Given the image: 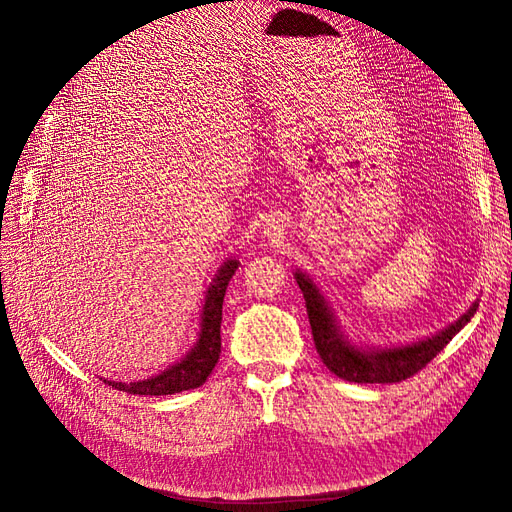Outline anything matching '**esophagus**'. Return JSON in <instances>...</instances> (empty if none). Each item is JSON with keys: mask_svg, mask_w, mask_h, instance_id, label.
I'll return each instance as SVG.
<instances>
[{"mask_svg": "<svg viewBox=\"0 0 512 512\" xmlns=\"http://www.w3.org/2000/svg\"><path fill=\"white\" fill-rule=\"evenodd\" d=\"M275 228V226H273ZM267 235H269V232H267ZM271 235H275V232H271Z\"/></svg>", "mask_w": 512, "mask_h": 512, "instance_id": "esophagus-1", "label": "esophagus"}]
</instances>
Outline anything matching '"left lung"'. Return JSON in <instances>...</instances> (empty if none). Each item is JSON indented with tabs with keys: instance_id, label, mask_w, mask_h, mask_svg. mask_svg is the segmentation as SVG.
<instances>
[{
	"instance_id": "1",
	"label": "left lung",
	"mask_w": 512,
	"mask_h": 512,
	"mask_svg": "<svg viewBox=\"0 0 512 512\" xmlns=\"http://www.w3.org/2000/svg\"><path fill=\"white\" fill-rule=\"evenodd\" d=\"M294 280H297L303 292L314 344L322 363L337 378L359 384H391L414 376L466 327L478 309V301H474L468 312L448 324V327L429 337L416 339V342L397 346H367L352 342L346 335L331 301L324 297L314 277H309L301 269H294Z\"/></svg>"
}]
</instances>
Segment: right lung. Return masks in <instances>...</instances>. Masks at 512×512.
Returning a JSON list of instances; mask_svg holds the SVG:
<instances>
[{
	"label": "right lung",
	"mask_w": 512,
	"mask_h": 512,
	"mask_svg": "<svg viewBox=\"0 0 512 512\" xmlns=\"http://www.w3.org/2000/svg\"><path fill=\"white\" fill-rule=\"evenodd\" d=\"M239 269L237 258H228L222 262V267L215 271L213 280L205 292L203 312H200V327L194 346L183 354V359L168 365L158 376H151L136 382H115L104 380L108 386H115L117 391H126L132 395H173L181 391L196 389V386L205 384L209 374L213 371L215 363L220 359L222 352V337H220V324H222V303L226 286L230 277Z\"/></svg>",
	"instance_id": "right-lung-1"
}]
</instances>
